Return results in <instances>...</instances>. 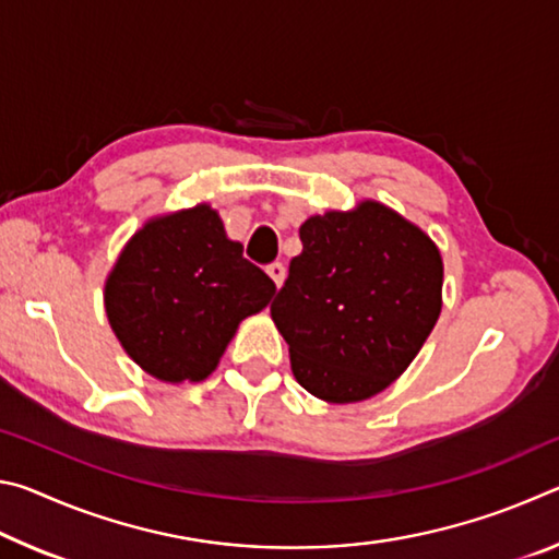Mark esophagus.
Returning <instances> with one entry per match:
<instances>
[{"label":"esophagus","instance_id":"esophagus-1","mask_svg":"<svg viewBox=\"0 0 559 559\" xmlns=\"http://www.w3.org/2000/svg\"><path fill=\"white\" fill-rule=\"evenodd\" d=\"M269 276L273 278V283H276V286L281 288V283H283V278H286V266H283L281 261H273V263H269Z\"/></svg>","mask_w":559,"mask_h":559}]
</instances>
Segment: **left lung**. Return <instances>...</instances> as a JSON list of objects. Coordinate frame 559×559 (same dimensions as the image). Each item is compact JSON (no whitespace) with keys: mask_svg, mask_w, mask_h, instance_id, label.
<instances>
[{"mask_svg":"<svg viewBox=\"0 0 559 559\" xmlns=\"http://www.w3.org/2000/svg\"><path fill=\"white\" fill-rule=\"evenodd\" d=\"M271 302L298 384L318 400H367L400 377L441 313L433 241L384 204L310 216Z\"/></svg>","mask_w":559,"mask_h":559,"instance_id":"8db88e82","label":"left lung"}]
</instances>
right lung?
I'll return each instance as SVG.
<instances>
[{"label": "right lung", "mask_w": 559, "mask_h": 559, "mask_svg": "<svg viewBox=\"0 0 559 559\" xmlns=\"http://www.w3.org/2000/svg\"><path fill=\"white\" fill-rule=\"evenodd\" d=\"M276 283L229 241L206 204L147 222L106 283V313L126 353L163 382L214 372L246 316L269 306Z\"/></svg>", "instance_id": "1"}]
</instances>
